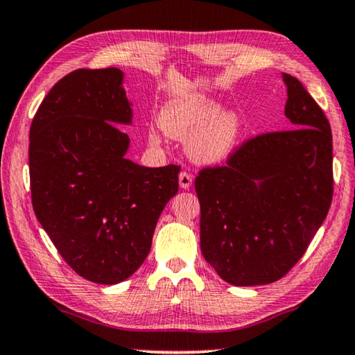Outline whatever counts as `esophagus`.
Segmentation results:
<instances>
[{
  "mask_svg": "<svg viewBox=\"0 0 355 355\" xmlns=\"http://www.w3.org/2000/svg\"><path fill=\"white\" fill-rule=\"evenodd\" d=\"M192 174L187 173V171H181V174H179V186H181V189H190V186H192Z\"/></svg>",
  "mask_w": 355,
  "mask_h": 355,
  "instance_id": "esophagus-1",
  "label": "esophagus"
}]
</instances>
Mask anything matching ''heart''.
<instances>
[{
    "label": "heart",
    "mask_w": 355,
    "mask_h": 355,
    "mask_svg": "<svg viewBox=\"0 0 355 355\" xmlns=\"http://www.w3.org/2000/svg\"><path fill=\"white\" fill-rule=\"evenodd\" d=\"M158 125L166 136L187 141V153L198 163H218L232 150L240 136V118L234 112H218L203 97H181L163 107ZM157 141V137H152Z\"/></svg>",
    "instance_id": "obj_1"
}]
</instances>
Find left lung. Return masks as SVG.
Listing matches in <instances>:
<instances>
[{"label": "left lung", "mask_w": 355, "mask_h": 355, "mask_svg": "<svg viewBox=\"0 0 355 355\" xmlns=\"http://www.w3.org/2000/svg\"><path fill=\"white\" fill-rule=\"evenodd\" d=\"M284 80L290 130L250 137L195 178L203 258L232 285H266L288 274L331 205L330 121L300 80Z\"/></svg>", "instance_id": "1"}]
</instances>
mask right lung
I'll return each mask as SVG.
<instances>
[{
  "label": "right lung",
  "instance_id": "add662e5",
  "mask_svg": "<svg viewBox=\"0 0 355 355\" xmlns=\"http://www.w3.org/2000/svg\"><path fill=\"white\" fill-rule=\"evenodd\" d=\"M121 70L78 69L59 80L30 126L33 211L64 261L83 279L114 285L135 274L152 246L181 166L125 158L131 107Z\"/></svg>",
  "mask_w": 355,
  "mask_h": 355
}]
</instances>
